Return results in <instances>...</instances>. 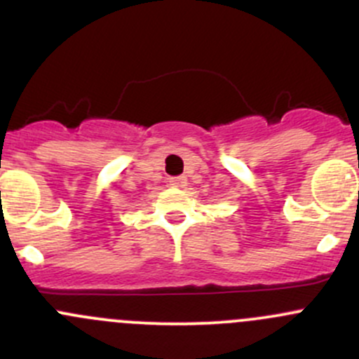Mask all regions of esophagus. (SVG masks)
<instances>
[{
	"mask_svg": "<svg viewBox=\"0 0 359 359\" xmlns=\"http://www.w3.org/2000/svg\"><path fill=\"white\" fill-rule=\"evenodd\" d=\"M168 182L172 187H184L187 184V180H186V177H172Z\"/></svg>",
	"mask_w": 359,
	"mask_h": 359,
	"instance_id": "esophagus-1",
	"label": "esophagus"
}]
</instances>
